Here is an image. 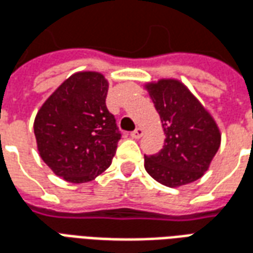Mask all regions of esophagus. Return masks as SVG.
<instances>
[{"label": "esophagus", "instance_id": "1", "mask_svg": "<svg viewBox=\"0 0 253 253\" xmlns=\"http://www.w3.org/2000/svg\"><path fill=\"white\" fill-rule=\"evenodd\" d=\"M130 135H131V138H134V139H139V138L143 135V130L142 128H135L134 131H131Z\"/></svg>", "mask_w": 253, "mask_h": 253}]
</instances>
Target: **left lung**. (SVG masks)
I'll list each match as a JSON object with an SVG mask.
<instances>
[{
  "mask_svg": "<svg viewBox=\"0 0 253 253\" xmlns=\"http://www.w3.org/2000/svg\"><path fill=\"white\" fill-rule=\"evenodd\" d=\"M164 128V146L145 156V169L167 187L201 179L221 145L217 123L201 101L177 80L146 85Z\"/></svg>",
  "mask_w": 253,
  "mask_h": 253,
  "instance_id": "left-lung-1",
  "label": "left lung"
}]
</instances>
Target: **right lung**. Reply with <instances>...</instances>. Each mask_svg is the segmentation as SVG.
Listing matches in <instances>:
<instances>
[{
	"label": "right lung",
	"mask_w": 253,
	"mask_h": 253,
	"mask_svg": "<svg viewBox=\"0 0 253 253\" xmlns=\"http://www.w3.org/2000/svg\"><path fill=\"white\" fill-rule=\"evenodd\" d=\"M108 83L103 74L80 72L46 100L34 123L42 160L59 177L86 183L104 172L122 134L107 110Z\"/></svg>",
	"instance_id": "obj_1"
}]
</instances>
